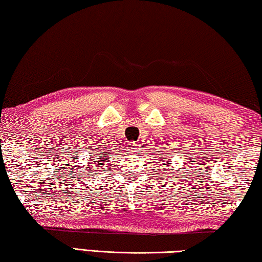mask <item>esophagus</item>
Masks as SVG:
<instances>
[{"instance_id":"1","label":"esophagus","mask_w":262,"mask_h":262,"mask_svg":"<svg viewBox=\"0 0 262 262\" xmlns=\"http://www.w3.org/2000/svg\"><path fill=\"white\" fill-rule=\"evenodd\" d=\"M139 144L138 143H135V141H130V143L127 144V149H128V153L134 154L136 152H138L139 149Z\"/></svg>"}]
</instances>
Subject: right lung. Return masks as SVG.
<instances>
[{
    "label": "right lung",
    "mask_w": 262,
    "mask_h": 262,
    "mask_svg": "<svg viewBox=\"0 0 262 262\" xmlns=\"http://www.w3.org/2000/svg\"><path fill=\"white\" fill-rule=\"evenodd\" d=\"M91 154H92V160H98V161H93V162H98V163H91L92 166H91V169L90 170H92V169H94V168H96L98 167V164L100 163V162H105V161H109V160L107 159L108 157L107 155H109V153L108 152H101V150H99V149H96V150H94V152H91ZM109 157H112V155H109ZM98 169H99V167H98Z\"/></svg>",
    "instance_id": "1"
}]
</instances>
